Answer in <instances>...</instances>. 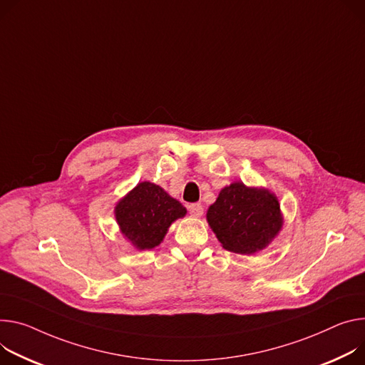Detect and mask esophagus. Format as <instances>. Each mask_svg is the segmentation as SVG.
Returning <instances> with one entry per match:
<instances>
[{
  "mask_svg": "<svg viewBox=\"0 0 365 365\" xmlns=\"http://www.w3.org/2000/svg\"><path fill=\"white\" fill-rule=\"evenodd\" d=\"M187 210H189V212H190L193 217H201V215L204 214V208H202L201 204H190V205L187 207Z\"/></svg>",
  "mask_w": 365,
  "mask_h": 365,
  "instance_id": "34e87169",
  "label": "esophagus"
}]
</instances>
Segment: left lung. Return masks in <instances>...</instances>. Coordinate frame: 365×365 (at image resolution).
<instances>
[{
	"mask_svg": "<svg viewBox=\"0 0 365 365\" xmlns=\"http://www.w3.org/2000/svg\"><path fill=\"white\" fill-rule=\"evenodd\" d=\"M207 220L222 247L240 255L267 247L282 227L277 196L240 182L220 192L208 208Z\"/></svg>",
	"mask_w": 365,
	"mask_h": 365,
	"instance_id": "left-lung-1",
	"label": "left lung"
}]
</instances>
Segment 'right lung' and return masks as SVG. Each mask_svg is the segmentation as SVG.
<instances>
[{"mask_svg": "<svg viewBox=\"0 0 365 365\" xmlns=\"http://www.w3.org/2000/svg\"><path fill=\"white\" fill-rule=\"evenodd\" d=\"M123 236L137 249H153L163 242L170 224L185 217L186 208L160 186L143 182L115 208Z\"/></svg>", "mask_w": 365, "mask_h": 365, "instance_id": "add662e5", "label": "right lung"}]
</instances>
